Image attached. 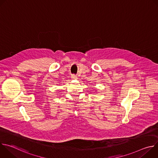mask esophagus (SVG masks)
<instances>
[{"instance_id":"34e87169","label":"esophagus","mask_w":158,"mask_h":158,"mask_svg":"<svg viewBox=\"0 0 158 158\" xmlns=\"http://www.w3.org/2000/svg\"><path fill=\"white\" fill-rule=\"evenodd\" d=\"M71 77H72L73 79H77V77L76 75H72Z\"/></svg>"}]
</instances>
